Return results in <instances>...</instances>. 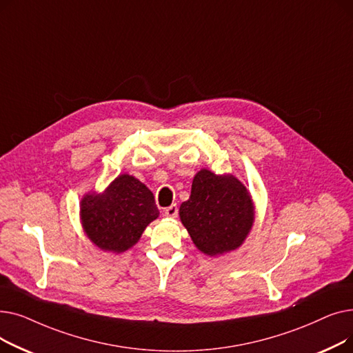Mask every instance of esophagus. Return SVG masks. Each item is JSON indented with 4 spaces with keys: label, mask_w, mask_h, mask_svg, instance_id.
Here are the masks:
<instances>
[{
    "label": "esophagus",
    "mask_w": 353,
    "mask_h": 353,
    "mask_svg": "<svg viewBox=\"0 0 353 353\" xmlns=\"http://www.w3.org/2000/svg\"><path fill=\"white\" fill-rule=\"evenodd\" d=\"M164 214H165L167 217H177V214H179V209H177V206H176V205H172V206H169V208H165V209H164Z\"/></svg>",
    "instance_id": "1"
}]
</instances>
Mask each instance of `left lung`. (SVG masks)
Returning a JSON list of instances; mask_svg holds the SVG:
<instances>
[{"instance_id": "left-lung-1", "label": "left lung", "mask_w": 353, "mask_h": 353, "mask_svg": "<svg viewBox=\"0 0 353 353\" xmlns=\"http://www.w3.org/2000/svg\"><path fill=\"white\" fill-rule=\"evenodd\" d=\"M180 219L199 250L220 254L242 245L253 225V203L236 177L200 170L190 199L181 203Z\"/></svg>"}]
</instances>
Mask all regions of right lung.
<instances>
[{
    "label": "right lung",
    "instance_id": "obj_1",
    "mask_svg": "<svg viewBox=\"0 0 353 353\" xmlns=\"http://www.w3.org/2000/svg\"><path fill=\"white\" fill-rule=\"evenodd\" d=\"M159 217L154 196L133 176H119L100 194L81 201V221L90 240L103 250L124 252Z\"/></svg>",
    "mask_w": 353,
    "mask_h": 353
}]
</instances>
